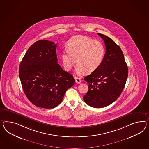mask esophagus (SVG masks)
I'll return each mask as SVG.
<instances>
[{"mask_svg": "<svg viewBox=\"0 0 149 149\" xmlns=\"http://www.w3.org/2000/svg\"><path fill=\"white\" fill-rule=\"evenodd\" d=\"M75 79H76V82L77 84H80L81 83V79L79 78H78V77H75Z\"/></svg>", "mask_w": 149, "mask_h": 149, "instance_id": "obj_1", "label": "esophagus"}]
</instances>
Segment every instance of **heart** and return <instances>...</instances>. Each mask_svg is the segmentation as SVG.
<instances>
[{
	"instance_id": "b5f03b06",
	"label": "heart",
	"mask_w": 149,
	"mask_h": 149,
	"mask_svg": "<svg viewBox=\"0 0 149 149\" xmlns=\"http://www.w3.org/2000/svg\"><path fill=\"white\" fill-rule=\"evenodd\" d=\"M105 55V48L103 44L93 39L77 36L73 37L68 42V49L61 54L63 65L66 70L72 69L77 62L76 69L77 74L85 71L92 72L101 65Z\"/></svg>"
}]
</instances>
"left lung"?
Listing matches in <instances>:
<instances>
[{
    "mask_svg": "<svg viewBox=\"0 0 149 149\" xmlns=\"http://www.w3.org/2000/svg\"><path fill=\"white\" fill-rule=\"evenodd\" d=\"M103 39L106 52L99 68L84 78L88 84L83 97L89 106L101 108L113 103L122 93L128 76V68L120 47L105 35Z\"/></svg>",
    "mask_w": 149,
    "mask_h": 149,
    "instance_id": "left-lung-1",
    "label": "left lung"
}]
</instances>
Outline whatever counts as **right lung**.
I'll list each match as a JSON object with an SVG mask.
<instances>
[{
    "instance_id": "1",
    "label": "right lung",
    "mask_w": 149,
    "mask_h": 149,
    "mask_svg": "<svg viewBox=\"0 0 149 149\" xmlns=\"http://www.w3.org/2000/svg\"><path fill=\"white\" fill-rule=\"evenodd\" d=\"M57 44L40 40L29 47L19 66V75L27 98L37 107L52 109L61 103L75 83L72 75L58 64Z\"/></svg>"
}]
</instances>
